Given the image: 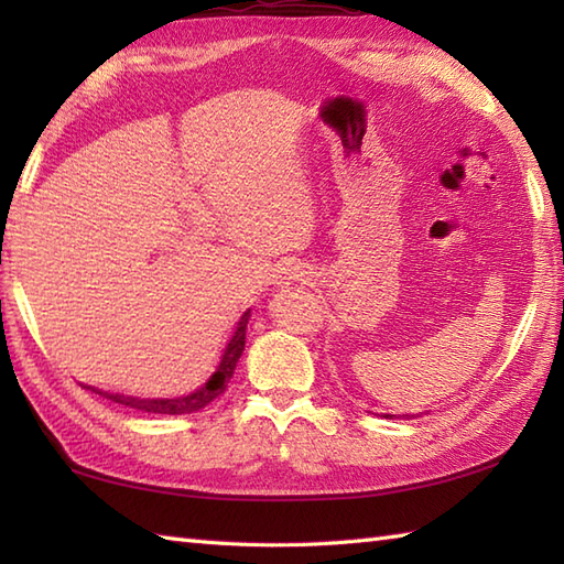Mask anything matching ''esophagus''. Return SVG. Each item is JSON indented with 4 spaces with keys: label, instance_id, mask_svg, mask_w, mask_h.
Returning a JSON list of instances; mask_svg holds the SVG:
<instances>
[{
    "label": "esophagus",
    "instance_id": "1",
    "mask_svg": "<svg viewBox=\"0 0 564 564\" xmlns=\"http://www.w3.org/2000/svg\"><path fill=\"white\" fill-rule=\"evenodd\" d=\"M307 279V271L305 267H301V263H285V267L279 269V273H275V285H291V283H301Z\"/></svg>",
    "mask_w": 564,
    "mask_h": 564
}]
</instances>
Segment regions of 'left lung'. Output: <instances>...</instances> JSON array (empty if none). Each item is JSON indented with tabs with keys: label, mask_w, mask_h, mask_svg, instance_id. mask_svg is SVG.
<instances>
[{
	"label": "left lung",
	"mask_w": 564,
	"mask_h": 564,
	"mask_svg": "<svg viewBox=\"0 0 564 564\" xmlns=\"http://www.w3.org/2000/svg\"><path fill=\"white\" fill-rule=\"evenodd\" d=\"M386 419H412L410 414H382Z\"/></svg>",
	"instance_id": "8db88e82"
}]
</instances>
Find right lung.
Here are the masks:
<instances>
[{
	"mask_svg": "<svg viewBox=\"0 0 564 564\" xmlns=\"http://www.w3.org/2000/svg\"><path fill=\"white\" fill-rule=\"evenodd\" d=\"M251 310L239 317L235 334L227 341V346L223 349L220 356V364L218 368L213 370V376L203 382L200 388H196L194 392L182 394V398H158V400H150V398H133V394H121V392H104L99 388H91V386H84L91 392L104 394L106 400H113L118 404H126V406H133V410L140 412H150V414H191V412H198L203 406L210 404L215 398H220L225 392L227 382H230L239 356L245 351V339H247V322H249Z\"/></svg>",
	"mask_w": 564,
	"mask_h": 564,
	"instance_id": "right-lung-1",
	"label": "right lung"
}]
</instances>
